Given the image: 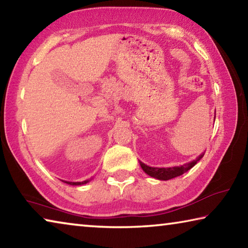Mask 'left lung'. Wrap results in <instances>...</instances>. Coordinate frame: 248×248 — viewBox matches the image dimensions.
Masks as SVG:
<instances>
[{"mask_svg": "<svg viewBox=\"0 0 248 248\" xmlns=\"http://www.w3.org/2000/svg\"><path fill=\"white\" fill-rule=\"evenodd\" d=\"M204 154L199 155V157H197L194 161H191L190 163H186L182 166H174V167H151L145 165L144 163L140 162V165L142 167L146 174L151 177L156 178L159 180H169L171 178L177 177V176L183 175L184 173H186L187 170H189L190 169H192L197 163H198L201 158H202Z\"/></svg>", "mask_w": 248, "mask_h": 248, "instance_id": "obj_1", "label": "left lung"}]
</instances>
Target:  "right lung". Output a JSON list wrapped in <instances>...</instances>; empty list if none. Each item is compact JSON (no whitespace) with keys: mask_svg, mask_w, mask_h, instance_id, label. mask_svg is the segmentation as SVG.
<instances>
[{"mask_svg":"<svg viewBox=\"0 0 248 248\" xmlns=\"http://www.w3.org/2000/svg\"><path fill=\"white\" fill-rule=\"evenodd\" d=\"M64 183H66V184H69V185H75V186H78V185H83V184H86V183H89V180H84V182H82V183H72V182H64Z\"/></svg>","mask_w":248,"mask_h":248,"instance_id":"add662e5","label":"right lung"}]
</instances>
